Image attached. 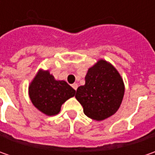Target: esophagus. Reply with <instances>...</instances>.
<instances>
[{"mask_svg":"<svg viewBox=\"0 0 155 155\" xmlns=\"http://www.w3.org/2000/svg\"><path fill=\"white\" fill-rule=\"evenodd\" d=\"M71 86H72V88L76 91V90L78 89V84H71Z\"/></svg>","mask_w":155,"mask_h":155,"instance_id":"34e87169","label":"esophagus"}]
</instances>
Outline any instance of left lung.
<instances>
[{
  "label": "left lung",
  "instance_id": "obj_1",
  "mask_svg": "<svg viewBox=\"0 0 155 155\" xmlns=\"http://www.w3.org/2000/svg\"><path fill=\"white\" fill-rule=\"evenodd\" d=\"M124 95V84L116 68L105 60H99L88 70L85 84L77 90L75 97L84 113L96 121H102L118 110Z\"/></svg>",
  "mask_w": 155,
  "mask_h": 155
}]
</instances>
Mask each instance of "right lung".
Returning a JSON list of instances; mask_svg holds the SVG:
<instances>
[{
  "instance_id": "add662e5",
  "label": "right lung",
  "mask_w": 155,
  "mask_h": 155,
  "mask_svg": "<svg viewBox=\"0 0 155 155\" xmlns=\"http://www.w3.org/2000/svg\"><path fill=\"white\" fill-rule=\"evenodd\" d=\"M73 88L65 81H57L49 71H39L29 86L33 104L47 116L57 115L66 100L75 96Z\"/></svg>"
}]
</instances>
